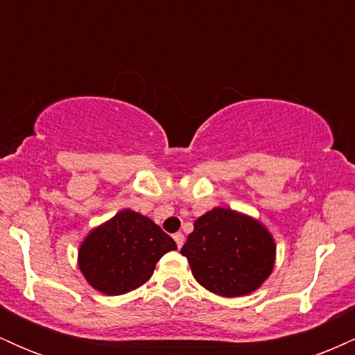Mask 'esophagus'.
I'll return each instance as SVG.
<instances>
[{"label":"esophagus","mask_w":355,"mask_h":355,"mask_svg":"<svg viewBox=\"0 0 355 355\" xmlns=\"http://www.w3.org/2000/svg\"><path fill=\"white\" fill-rule=\"evenodd\" d=\"M173 240L177 242V247L180 248L183 245V242H185V237H183L182 232H177V234H173Z\"/></svg>","instance_id":"34e87169"}]
</instances>
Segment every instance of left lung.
I'll return each instance as SVG.
<instances>
[{
	"label": "left lung",
	"mask_w": 355,
	"mask_h": 355,
	"mask_svg": "<svg viewBox=\"0 0 355 355\" xmlns=\"http://www.w3.org/2000/svg\"><path fill=\"white\" fill-rule=\"evenodd\" d=\"M180 254L198 284L222 297H239L254 292L270 275L275 243L257 220L214 209L195 220Z\"/></svg>",
	"instance_id": "obj_1"
}]
</instances>
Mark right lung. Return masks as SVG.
<instances>
[{"label": "right lung", "mask_w": 355, "mask_h": 355, "mask_svg": "<svg viewBox=\"0 0 355 355\" xmlns=\"http://www.w3.org/2000/svg\"><path fill=\"white\" fill-rule=\"evenodd\" d=\"M177 243L157 223L133 210H121L85 239L80 268L96 291L121 295L145 284L155 263Z\"/></svg>", "instance_id": "1"}]
</instances>
